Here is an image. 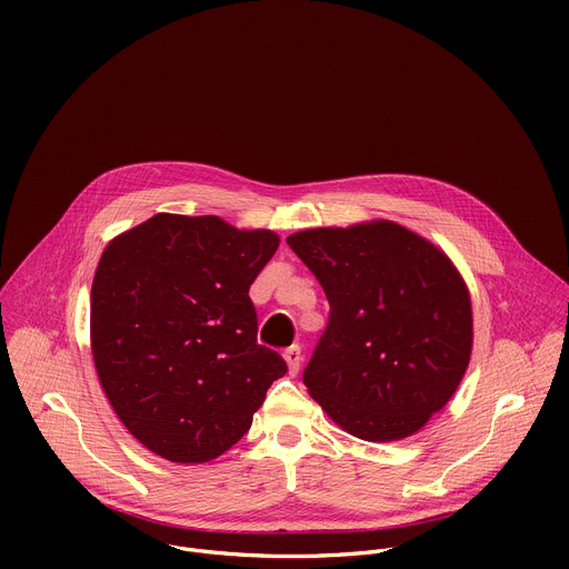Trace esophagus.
<instances>
[{
  "label": "esophagus",
  "mask_w": 569,
  "mask_h": 569,
  "mask_svg": "<svg viewBox=\"0 0 569 569\" xmlns=\"http://www.w3.org/2000/svg\"><path fill=\"white\" fill-rule=\"evenodd\" d=\"M283 358L288 362V371L295 376L299 371V365H301V349L299 347H290V349H286Z\"/></svg>",
  "instance_id": "34e87169"
}]
</instances>
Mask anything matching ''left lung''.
I'll return each instance as SVG.
<instances>
[{"label":"left lung","mask_w":569,"mask_h":569,"mask_svg":"<svg viewBox=\"0 0 569 569\" xmlns=\"http://www.w3.org/2000/svg\"><path fill=\"white\" fill-rule=\"evenodd\" d=\"M329 299L303 385L365 441L421 430L459 387L470 360L466 283L432 242L389 220L288 236Z\"/></svg>","instance_id":"obj_1"}]
</instances>
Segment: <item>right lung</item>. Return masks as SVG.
<instances>
[{
	"label": "right lung",
	"instance_id": "right-lung-1",
	"mask_svg": "<svg viewBox=\"0 0 569 569\" xmlns=\"http://www.w3.org/2000/svg\"><path fill=\"white\" fill-rule=\"evenodd\" d=\"M279 248L268 229L157 213L117 236L92 283V353L128 432L202 463L252 426L286 360L257 342L250 286Z\"/></svg>",
	"mask_w": 569,
	"mask_h": 569
}]
</instances>
